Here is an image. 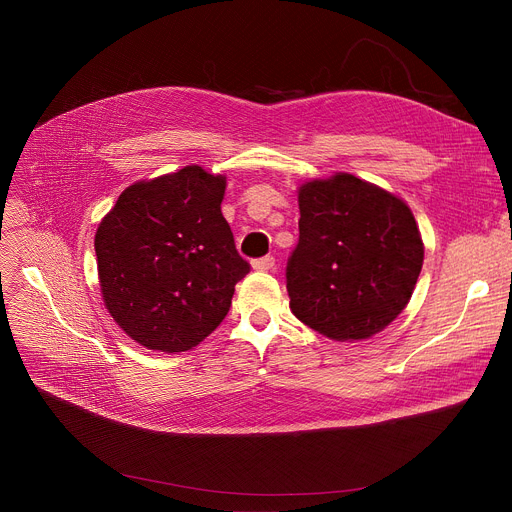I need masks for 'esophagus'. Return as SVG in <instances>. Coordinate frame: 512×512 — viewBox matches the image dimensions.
Wrapping results in <instances>:
<instances>
[{"label":"esophagus","instance_id":"esophagus-1","mask_svg":"<svg viewBox=\"0 0 512 512\" xmlns=\"http://www.w3.org/2000/svg\"><path fill=\"white\" fill-rule=\"evenodd\" d=\"M274 265H276V259L270 257V255H265V257H259V259L253 261V270H257V272H270Z\"/></svg>","mask_w":512,"mask_h":512}]
</instances>
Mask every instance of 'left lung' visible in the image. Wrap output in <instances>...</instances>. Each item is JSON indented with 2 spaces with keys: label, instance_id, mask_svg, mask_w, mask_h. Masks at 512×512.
I'll return each mask as SVG.
<instances>
[{
  "label": "left lung",
  "instance_id": "8db88e82",
  "mask_svg": "<svg viewBox=\"0 0 512 512\" xmlns=\"http://www.w3.org/2000/svg\"><path fill=\"white\" fill-rule=\"evenodd\" d=\"M299 245L286 265L290 309L332 340L382 332L411 301L423 240L409 205L338 172L299 188Z\"/></svg>",
  "mask_w": 512,
  "mask_h": 512
}]
</instances>
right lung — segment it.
<instances>
[{
  "label": "right lung",
  "mask_w": 512,
  "mask_h": 512,
  "mask_svg": "<svg viewBox=\"0 0 512 512\" xmlns=\"http://www.w3.org/2000/svg\"><path fill=\"white\" fill-rule=\"evenodd\" d=\"M226 176L201 166L130 184L95 234L105 309L139 344L191 351L222 324L251 265L222 215Z\"/></svg>",
  "instance_id": "add662e5"
}]
</instances>
